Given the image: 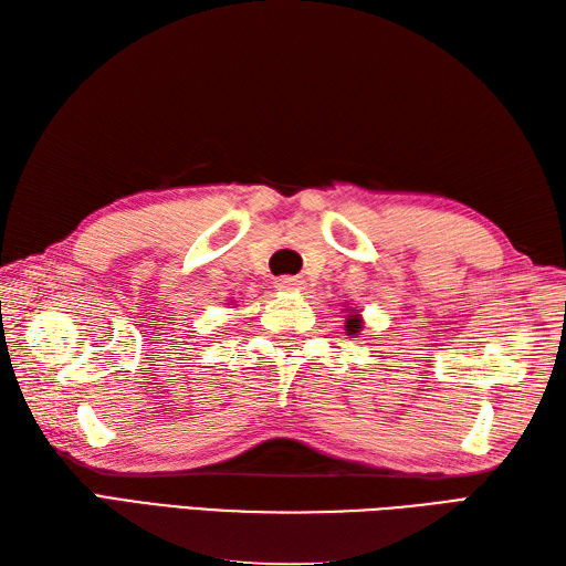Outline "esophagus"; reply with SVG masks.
Returning a JSON list of instances; mask_svg holds the SVG:
<instances>
[{
    "label": "esophagus",
    "instance_id": "1",
    "mask_svg": "<svg viewBox=\"0 0 566 566\" xmlns=\"http://www.w3.org/2000/svg\"><path fill=\"white\" fill-rule=\"evenodd\" d=\"M274 286L280 289V292H298V289H304V280L298 277H280L274 282Z\"/></svg>",
    "mask_w": 566,
    "mask_h": 566
}]
</instances>
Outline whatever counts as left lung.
<instances>
[{"instance_id": "1", "label": "left lung", "mask_w": 566, "mask_h": 566, "mask_svg": "<svg viewBox=\"0 0 566 566\" xmlns=\"http://www.w3.org/2000/svg\"><path fill=\"white\" fill-rule=\"evenodd\" d=\"M347 311V318H345V331H347V335H359L361 333V325H364V321H361V315H359V311L357 308H345Z\"/></svg>"}]
</instances>
